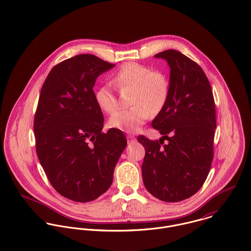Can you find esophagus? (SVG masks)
Segmentation results:
<instances>
[{
  "label": "esophagus",
  "mask_w": 251,
  "mask_h": 251,
  "mask_svg": "<svg viewBox=\"0 0 251 251\" xmlns=\"http://www.w3.org/2000/svg\"><path fill=\"white\" fill-rule=\"evenodd\" d=\"M127 139H128V142H129V143H132V142H135V136L132 135H127Z\"/></svg>",
  "instance_id": "obj_1"
}]
</instances>
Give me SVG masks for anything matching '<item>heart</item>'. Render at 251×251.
Instances as JSON below:
<instances>
[{"label": "heart", "mask_w": 251, "mask_h": 251, "mask_svg": "<svg viewBox=\"0 0 251 251\" xmlns=\"http://www.w3.org/2000/svg\"><path fill=\"white\" fill-rule=\"evenodd\" d=\"M113 82L120 90L133 88L131 105L134 106L116 112L109 120L110 127L125 133L138 132L151 113L157 114L162 110L169 96V82L163 74L152 72L149 67L135 62L121 66ZM95 98L103 112L112 114L116 111L117 99L110 86L98 88Z\"/></svg>", "instance_id": "1"}]
</instances>
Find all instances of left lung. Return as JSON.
<instances>
[{
	"label": "left lung",
	"instance_id": "left-lung-1",
	"mask_svg": "<svg viewBox=\"0 0 251 251\" xmlns=\"http://www.w3.org/2000/svg\"><path fill=\"white\" fill-rule=\"evenodd\" d=\"M154 57L164 59L170 68L169 96L152 122L163 141L137 137L145 148L141 172L149 193L176 202L197 193L210 171L215 102L210 83L196 62L175 50ZM164 140L168 143L162 147Z\"/></svg>",
	"mask_w": 251,
	"mask_h": 251
}]
</instances>
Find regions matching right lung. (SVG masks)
I'll use <instances>...</instances> for the list:
<instances>
[{
  "instance_id": "1",
  "label": "right lung",
  "mask_w": 251,
  "mask_h": 251,
  "mask_svg": "<svg viewBox=\"0 0 251 251\" xmlns=\"http://www.w3.org/2000/svg\"><path fill=\"white\" fill-rule=\"evenodd\" d=\"M116 65L93 54L59 63L46 78L34 117L39 161L58 193L87 202L105 193L127 140L120 130L102 133L97 78Z\"/></svg>"
}]
</instances>
